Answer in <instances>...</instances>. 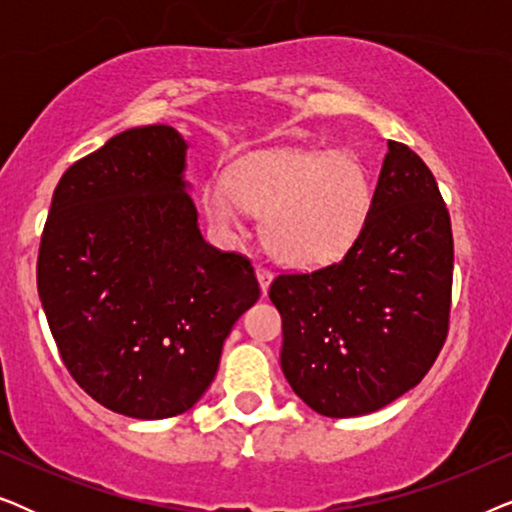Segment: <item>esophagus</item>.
Masks as SVG:
<instances>
[{
	"mask_svg": "<svg viewBox=\"0 0 512 512\" xmlns=\"http://www.w3.org/2000/svg\"><path fill=\"white\" fill-rule=\"evenodd\" d=\"M256 277H258V284H261V291H263V296H265V293H268V289H270L272 272L268 268H263V265H256Z\"/></svg>",
	"mask_w": 512,
	"mask_h": 512,
	"instance_id": "esophagus-1",
	"label": "esophagus"
}]
</instances>
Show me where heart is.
I'll return each instance as SVG.
<instances>
[{"label": "heart", "mask_w": 512, "mask_h": 512, "mask_svg": "<svg viewBox=\"0 0 512 512\" xmlns=\"http://www.w3.org/2000/svg\"><path fill=\"white\" fill-rule=\"evenodd\" d=\"M226 188L202 193L205 216L219 230L244 226V209L263 214V242L279 263L324 268L352 249L366 226L373 188L352 156L314 149H268L235 158Z\"/></svg>", "instance_id": "1"}]
</instances>
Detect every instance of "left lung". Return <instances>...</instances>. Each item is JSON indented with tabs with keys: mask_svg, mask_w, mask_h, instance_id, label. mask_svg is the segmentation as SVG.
<instances>
[{
	"mask_svg": "<svg viewBox=\"0 0 512 512\" xmlns=\"http://www.w3.org/2000/svg\"><path fill=\"white\" fill-rule=\"evenodd\" d=\"M454 242L429 167L389 142L370 212L345 258L279 275L282 370L324 417H359L417 387L450 326Z\"/></svg>",
	"mask_w": 512,
	"mask_h": 512,
	"instance_id": "8db88e82",
	"label": "left lung"
}]
</instances>
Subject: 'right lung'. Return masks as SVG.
Returning <instances> with one entry per match:
<instances>
[{"instance_id": "obj_1", "label": "right lung", "mask_w": 512, "mask_h": 512, "mask_svg": "<svg viewBox=\"0 0 512 512\" xmlns=\"http://www.w3.org/2000/svg\"><path fill=\"white\" fill-rule=\"evenodd\" d=\"M186 149L170 125L111 137L62 174L41 235L37 289L62 363L125 417L193 408L261 296L249 258L202 237Z\"/></svg>"}]
</instances>
